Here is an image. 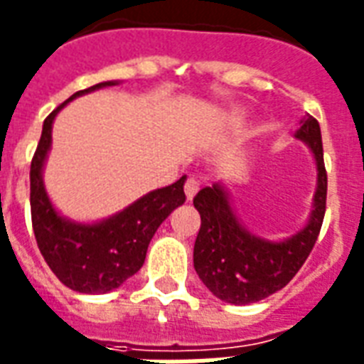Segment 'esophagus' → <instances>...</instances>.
Instances as JSON below:
<instances>
[{"instance_id": "34e87169", "label": "esophagus", "mask_w": 364, "mask_h": 364, "mask_svg": "<svg viewBox=\"0 0 364 364\" xmlns=\"http://www.w3.org/2000/svg\"><path fill=\"white\" fill-rule=\"evenodd\" d=\"M184 191H186V197H188V201H191V199H193V196H196L197 191H199V180H197L196 176H190V178L186 180Z\"/></svg>"}]
</instances>
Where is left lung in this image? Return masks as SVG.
<instances>
[{"label":"left lung","mask_w":364,"mask_h":364,"mask_svg":"<svg viewBox=\"0 0 364 364\" xmlns=\"http://www.w3.org/2000/svg\"><path fill=\"white\" fill-rule=\"evenodd\" d=\"M296 138L314 151L317 190L309 222L292 237L275 243L252 235L239 222L220 184L207 186L193 197V207L201 214L193 267L203 284L224 302L245 306L272 296L296 275L319 237L326 208V171L317 119L306 115Z\"/></svg>","instance_id":"8db88e82"}]
</instances>
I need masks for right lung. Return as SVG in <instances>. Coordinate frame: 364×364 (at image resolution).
I'll use <instances>...</instances> for the list:
<instances>
[{"instance_id": "add662e5", "label": "right lung", "mask_w": 364, "mask_h": 364, "mask_svg": "<svg viewBox=\"0 0 364 364\" xmlns=\"http://www.w3.org/2000/svg\"><path fill=\"white\" fill-rule=\"evenodd\" d=\"M115 85L104 81L75 95L53 109L30 167V207L38 247L47 266L68 289L83 294H102L117 289L142 267L154 233L174 208L186 201V176L159 188L97 224H77L60 216L43 186V165L50 148V131L56 114L75 97Z\"/></svg>"}]
</instances>
